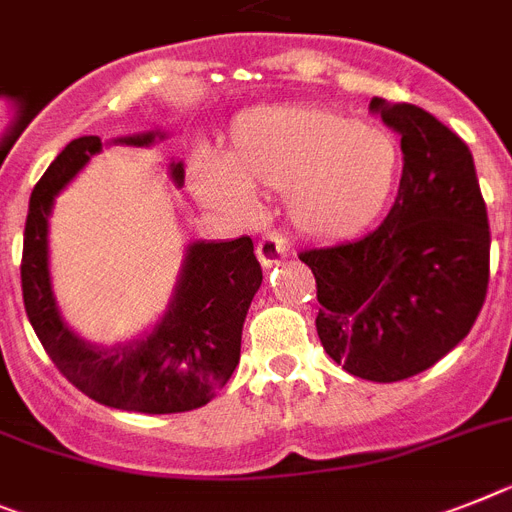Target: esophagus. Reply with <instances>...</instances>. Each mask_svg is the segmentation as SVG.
Segmentation results:
<instances>
[{
    "label": "esophagus",
    "mask_w": 512,
    "mask_h": 512,
    "mask_svg": "<svg viewBox=\"0 0 512 512\" xmlns=\"http://www.w3.org/2000/svg\"><path fill=\"white\" fill-rule=\"evenodd\" d=\"M286 252H289V239L278 231H268L257 242V260L263 268H273L281 257H286Z\"/></svg>",
    "instance_id": "1"
}]
</instances>
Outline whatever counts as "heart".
<instances>
[{
    "label": "heart",
    "mask_w": 512,
    "mask_h": 512,
    "mask_svg": "<svg viewBox=\"0 0 512 512\" xmlns=\"http://www.w3.org/2000/svg\"><path fill=\"white\" fill-rule=\"evenodd\" d=\"M395 174L398 148L385 130L283 103L244 111L223 163H197L195 190L231 213H247L249 192H283V213L299 234L341 242L380 216Z\"/></svg>",
    "instance_id": "obj_1"
}]
</instances>
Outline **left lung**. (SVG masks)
<instances>
[{"label":"left lung","mask_w":512,"mask_h":512,"mask_svg":"<svg viewBox=\"0 0 512 512\" xmlns=\"http://www.w3.org/2000/svg\"><path fill=\"white\" fill-rule=\"evenodd\" d=\"M369 109L401 135L393 208L362 239L304 249L299 260L317 283L325 354L354 377L398 382L474 328L489 283V221L461 137L414 103L372 98Z\"/></svg>","instance_id":"8db88e82"}]
</instances>
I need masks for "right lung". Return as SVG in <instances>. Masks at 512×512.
I'll return each instance as SVG.
<instances>
[{"label": "right lung", "instance_id": "1", "mask_svg": "<svg viewBox=\"0 0 512 512\" xmlns=\"http://www.w3.org/2000/svg\"><path fill=\"white\" fill-rule=\"evenodd\" d=\"M153 132L119 143L150 145ZM101 150V137L72 140L54 158L30 195L25 218L23 302L38 341L54 367L93 401L137 414H179L200 409L234 375L242 351V325L263 283L249 236L234 242H197L187 249L176 294L143 341L98 349L80 341L57 312L49 283V213L54 197ZM182 184V163H171Z\"/></svg>", "mask_w": 512, "mask_h": 512}]
</instances>
